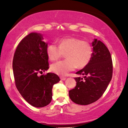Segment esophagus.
Listing matches in <instances>:
<instances>
[{
    "instance_id": "esophagus-1",
    "label": "esophagus",
    "mask_w": 128,
    "mask_h": 128,
    "mask_svg": "<svg viewBox=\"0 0 128 128\" xmlns=\"http://www.w3.org/2000/svg\"><path fill=\"white\" fill-rule=\"evenodd\" d=\"M60 79L62 80H65L66 78L65 77H63V76L60 77Z\"/></svg>"
}]
</instances>
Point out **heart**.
I'll return each instance as SVG.
<instances>
[{
  "mask_svg": "<svg viewBox=\"0 0 128 128\" xmlns=\"http://www.w3.org/2000/svg\"><path fill=\"white\" fill-rule=\"evenodd\" d=\"M46 52L51 61L58 60L65 54V60L56 62L50 66L52 72L64 76L76 68L85 67L92 58V50L88 41L70 37L60 39L58 41V46L54 43L49 44Z\"/></svg>",
  "mask_w": 128,
  "mask_h": 128,
  "instance_id": "1",
  "label": "heart"
}]
</instances>
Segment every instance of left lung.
<instances>
[{
  "label": "left lung",
  "instance_id": "8db88e82",
  "mask_svg": "<svg viewBox=\"0 0 128 128\" xmlns=\"http://www.w3.org/2000/svg\"><path fill=\"white\" fill-rule=\"evenodd\" d=\"M92 56L90 62L76 74L83 78H74L76 86L70 90L71 100L77 104L88 105L97 101L107 88L112 77L111 54L104 43L94 39L92 42Z\"/></svg>",
  "mask_w": 128,
  "mask_h": 128
}]
</instances>
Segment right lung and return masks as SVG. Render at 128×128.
Instances as JSON below:
<instances>
[{
    "label": "right lung",
    "mask_w": 128,
    "mask_h": 128,
    "mask_svg": "<svg viewBox=\"0 0 128 128\" xmlns=\"http://www.w3.org/2000/svg\"><path fill=\"white\" fill-rule=\"evenodd\" d=\"M40 33L31 32L18 44L13 60L16 86L24 99L35 107H43L52 100V87L60 81L57 74L48 73L38 76L49 69L46 50L48 44Z\"/></svg>",
    "instance_id": "add662e5"
}]
</instances>
